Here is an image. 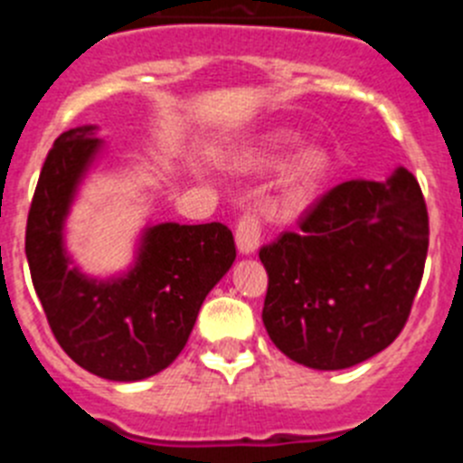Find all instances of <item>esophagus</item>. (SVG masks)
<instances>
[{"instance_id": "obj_1", "label": "esophagus", "mask_w": 463, "mask_h": 463, "mask_svg": "<svg viewBox=\"0 0 463 463\" xmlns=\"http://www.w3.org/2000/svg\"><path fill=\"white\" fill-rule=\"evenodd\" d=\"M261 241V220L255 211H245L236 224V245L243 255L257 252Z\"/></svg>"}]
</instances>
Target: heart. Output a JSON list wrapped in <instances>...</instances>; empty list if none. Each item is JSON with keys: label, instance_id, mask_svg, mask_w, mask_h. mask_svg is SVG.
I'll use <instances>...</instances> for the list:
<instances>
[{"label": "heart", "instance_id": "b5f03b06", "mask_svg": "<svg viewBox=\"0 0 463 463\" xmlns=\"http://www.w3.org/2000/svg\"><path fill=\"white\" fill-rule=\"evenodd\" d=\"M298 134L292 129H278V132L267 134L261 138L260 146L250 155H245V165L248 166H271L276 165L282 155L288 153L292 146H297ZM326 171H329V155L320 146H306L289 159L278 181V194L280 203L285 208L308 206L313 196L320 190L325 181Z\"/></svg>", "mask_w": 463, "mask_h": 463}]
</instances>
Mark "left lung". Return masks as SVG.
Instances as JSON below:
<instances>
[{"label": "left lung", "instance_id": "obj_1", "mask_svg": "<svg viewBox=\"0 0 463 463\" xmlns=\"http://www.w3.org/2000/svg\"><path fill=\"white\" fill-rule=\"evenodd\" d=\"M429 248L427 203L415 175L347 181L264 245L261 320L282 354L338 371L383 353L406 326Z\"/></svg>", "mask_w": 463, "mask_h": 463}]
</instances>
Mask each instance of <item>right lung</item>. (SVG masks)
<instances>
[{
  "label": "right lung",
  "mask_w": 463,
  "mask_h": 463,
  "mask_svg": "<svg viewBox=\"0 0 463 463\" xmlns=\"http://www.w3.org/2000/svg\"><path fill=\"white\" fill-rule=\"evenodd\" d=\"M94 125L52 143L24 232L32 282L52 336L90 373L118 383L165 371L185 347L203 298L232 269L236 245L222 222H162L141 236L125 276L97 280L69 267L62 229L101 141Z\"/></svg>",
  "instance_id": "obj_1"
}]
</instances>
